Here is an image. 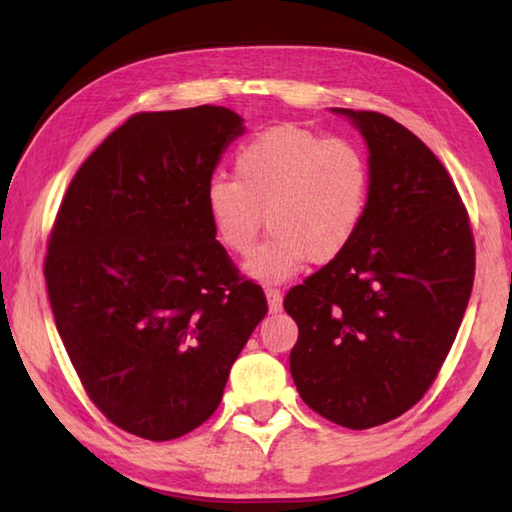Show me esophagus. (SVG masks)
Returning <instances> with one entry per match:
<instances>
[{
    "mask_svg": "<svg viewBox=\"0 0 512 512\" xmlns=\"http://www.w3.org/2000/svg\"><path fill=\"white\" fill-rule=\"evenodd\" d=\"M266 300H268V309L277 314L282 309V291L275 287H266Z\"/></svg>",
    "mask_w": 512,
    "mask_h": 512,
    "instance_id": "obj_1",
    "label": "esophagus"
}]
</instances>
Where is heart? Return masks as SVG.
Here are the masks:
<instances>
[{
    "instance_id": "1",
    "label": "heart",
    "mask_w": 512,
    "mask_h": 512,
    "mask_svg": "<svg viewBox=\"0 0 512 512\" xmlns=\"http://www.w3.org/2000/svg\"><path fill=\"white\" fill-rule=\"evenodd\" d=\"M235 178L205 185V210L219 244L232 255L253 250L264 223L271 230L248 273L287 280L305 262L339 259L368 214L372 167L366 151L343 137L280 124L239 146Z\"/></svg>"
}]
</instances>
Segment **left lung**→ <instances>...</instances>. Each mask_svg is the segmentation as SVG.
I'll return each mask as SVG.
<instances>
[{
	"mask_svg": "<svg viewBox=\"0 0 512 512\" xmlns=\"http://www.w3.org/2000/svg\"><path fill=\"white\" fill-rule=\"evenodd\" d=\"M366 137L368 214L345 253L289 289L291 377L318 415L348 429L400 418L436 381L474 284L470 216L420 137L372 110L334 108Z\"/></svg>",
	"mask_w": 512,
	"mask_h": 512,
	"instance_id": "8db88e82",
	"label": "left lung"
}]
</instances>
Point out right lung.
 Here are the masks:
<instances>
[{
    "label": "right lung",
    "mask_w": 512,
    "mask_h": 512,
    "mask_svg": "<svg viewBox=\"0 0 512 512\" xmlns=\"http://www.w3.org/2000/svg\"><path fill=\"white\" fill-rule=\"evenodd\" d=\"M241 133L223 106L137 112L74 173L51 225L58 334L94 406L133 436L162 443L201 427L268 311L205 210Z\"/></svg>",
    "instance_id": "1"
}]
</instances>
